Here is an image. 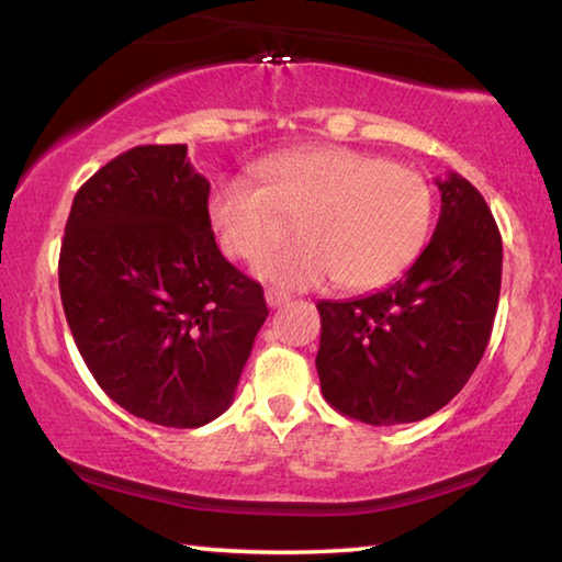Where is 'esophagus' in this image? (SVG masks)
<instances>
[{"label":"esophagus","mask_w":562,"mask_h":562,"mask_svg":"<svg viewBox=\"0 0 562 562\" xmlns=\"http://www.w3.org/2000/svg\"><path fill=\"white\" fill-rule=\"evenodd\" d=\"M265 300H268L270 307H282V304H288L292 297H290L288 292L274 290V288H268V290H265Z\"/></svg>","instance_id":"obj_1"}]
</instances>
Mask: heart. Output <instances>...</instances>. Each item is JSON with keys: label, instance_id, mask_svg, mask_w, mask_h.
Wrapping results in <instances>:
<instances>
[{"label": "heart", "instance_id": "heart-1", "mask_svg": "<svg viewBox=\"0 0 562 562\" xmlns=\"http://www.w3.org/2000/svg\"><path fill=\"white\" fill-rule=\"evenodd\" d=\"M260 186L225 178L207 198L215 243L257 260L297 220L303 240L255 265L265 282L310 290L339 280L379 290L416 262L434 223V193L414 168L345 146L284 150L252 168Z\"/></svg>", "mask_w": 562, "mask_h": 562}]
</instances>
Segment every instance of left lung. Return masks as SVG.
I'll return each instance as SVG.
<instances>
[{
  "mask_svg": "<svg viewBox=\"0 0 562 562\" xmlns=\"http://www.w3.org/2000/svg\"><path fill=\"white\" fill-rule=\"evenodd\" d=\"M441 215L404 278L357 300H322L317 374L345 416L412 424L446 406L488 347L503 243L483 195L459 173L436 180Z\"/></svg>",
  "mask_w": 562,
  "mask_h": 562,
  "instance_id": "8db88e82",
  "label": "left lung"
}]
</instances>
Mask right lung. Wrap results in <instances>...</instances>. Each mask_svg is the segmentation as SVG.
<instances>
[{
  "mask_svg": "<svg viewBox=\"0 0 562 562\" xmlns=\"http://www.w3.org/2000/svg\"><path fill=\"white\" fill-rule=\"evenodd\" d=\"M188 146H136L74 195L59 292L89 372L128 414L198 429L233 404L270 310L207 223Z\"/></svg>",
  "mask_w": 562,
  "mask_h": 562,
  "instance_id": "1",
  "label": "right lung"
}]
</instances>
